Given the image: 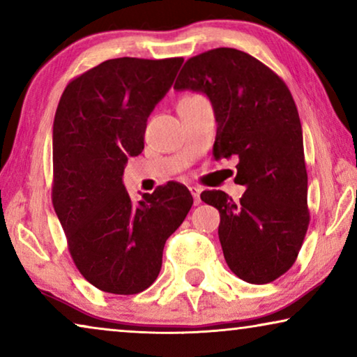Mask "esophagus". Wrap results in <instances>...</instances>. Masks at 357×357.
<instances>
[{"mask_svg":"<svg viewBox=\"0 0 357 357\" xmlns=\"http://www.w3.org/2000/svg\"><path fill=\"white\" fill-rule=\"evenodd\" d=\"M188 190H190V193L193 195V199H195V204H199V202H202V199H199V193H202V188L199 187H188Z\"/></svg>","mask_w":357,"mask_h":357,"instance_id":"esophagus-1","label":"esophagus"}]
</instances>
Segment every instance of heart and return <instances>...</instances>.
I'll return each instance as SVG.
<instances>
[{"instance_id": "heart-1", "label": "heart", "mask_w": 357, "mask_h": 357, "mask_svg": "<svg viewBox=\"0 0 357 357\" xmlns=\"http://www.w3.org/2000/svg\"><path fill=\"white\" fill-rule=\"evenodd\" d=\"M192 97H197V96H192Z\"/></svg>"}]
</instances>
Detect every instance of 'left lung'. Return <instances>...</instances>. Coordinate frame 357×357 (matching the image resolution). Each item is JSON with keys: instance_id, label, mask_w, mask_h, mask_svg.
Here are the masks:
<instances>
[{"instance_id": "left-lung-1", "label": "left lung", "mask_w": 357, "mask_h": 357, "mask_svg": "<svg viewBox=\"0 0 357 357\" xmlns=\"http://www.w3.org/2000/svg\"><path fill=\"white\" fill-rule=\"evenodd\" d=\"M174 89L209 97L214 159H238L236 183L247 187L241 202L221 190L202 193L221 214L229 268L250 284L278 280L294 265L310 222L304 139L289 87L257 58L222 47L187 60Z\"/></svg>"}]
</instances>
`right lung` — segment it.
Masks as SVG:
<instances>
[{
  "label": "right lung",
  "mask_w": 357,
  "mask_h": 357,
  "mask_svg": "<svg viewBox=\"0 0 357 357\" xmlns=\"http://www.w3.org/2000/svg\"><path fill=\"white\" fill-rule=\"evenodd\" d=\"M183 58H114L68 82L53 121L52 203L68 250L97 289L131 296L162 266L165 241L193 204L170 180L131 203L125 164L144 149L146 121Z\"/></svg>",
  "instance_id": "1"
}]
</instances>
